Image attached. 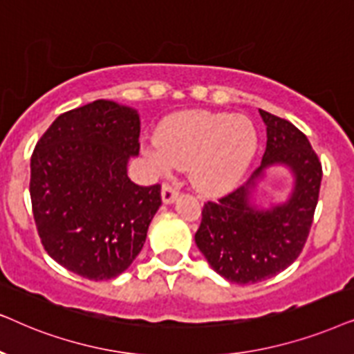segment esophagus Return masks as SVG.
Instances as JSON below:
<instances>
[{"mask_svg":"<svg viewBox=\"0 0 354 354\" xmlns=\"http://www.w3.org/2000/svg\"><path fill=\"white\" fill-rule=\"evenodd\" d=\"M178 197V191L171 187L169 185H163L162 186V201L163 204H173Z\"/></svg>","mask_w":354,"mask_h":354,"instance_id":"obj_1","label":"esophagus"}]
</instances>
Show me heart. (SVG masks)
Masks as SVG:
<instances>
[{
    "label": "heart",
    "instance_id": "1",
    "mask_svg": "<svg viewBox=\"0 0 354 354\" xmlns=\"http://www.w3.org/2000/svg\"><path fill=\"white\" fill-rule=\"evenodd\" d=\"M257 149L259 136L249 118L191 110L165 120L145 155L162 169L189 168L192 187L218 197L238 186Z\"/></svg>",
    "mask_w": 354,
    "mask_h": 354
}]
</instances>
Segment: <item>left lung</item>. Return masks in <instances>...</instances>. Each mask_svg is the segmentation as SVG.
<instances>
[{"mask_svg": "<svg viewBox=\"0 0 354 354\" xmlns=\"http://www.w3.org/2000/svg\"><path fill=\"white\" fill-rule=\"evenodd\" d=\"M267 128L261 167L246 185L218 202H207L196 244L210 267L232 283L272 279L303 251L319 199L322 165L309 140L290 121L259 110ZM283 166L294 176L285 201L262 207L258 186L270 167Z\"/></svg>", "mask_w": 354, "mask_h": 354, "instance_id": "obj_1", "label": "left lung"}]
</instances>
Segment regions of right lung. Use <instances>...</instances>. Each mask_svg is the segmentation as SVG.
Instances as JSON below:
<instances>
[{"mask_svg": "<svg viewBox=\"0 0 354 354\" xmlns=\"http://www.w3.org/2000/svg\"><path fill=\"white\" fill-rule=\"evenodd\" d=\"M139 133L134 108L95 100L56 118L32 153L30 199L41 244L84 279L121 275L162 205L160 185L138 186L128 176Z\"/></svg>", "mask_w": 354, "mask_h": 354, "instance_id": "obj_1", "label": "right lung"}]
</instances>
